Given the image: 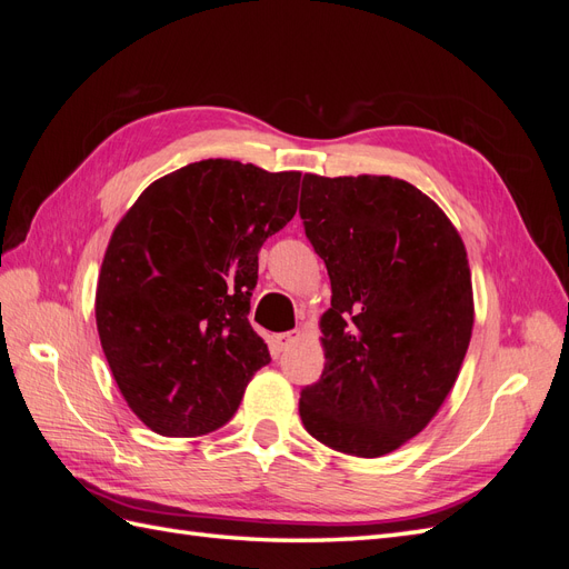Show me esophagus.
Wrapping results in <instances>:
<instances>
[{"label": "esophagus", "mask_w": 569, "mask_h": 569, "mask_svg": "<svg viewBox=\"0 0 569 569\" xmlns=\"http://www.w3.org/2000/svg\"><path fill=\"white\" fill-rule=\"evenodd\" d=\"M301 337V330H291V332H280V335H272V349L278 351V353H282V351H287L291 343H295L297 339Z\"/></svg>", "instance_id": "obj_1"}]
</instances>
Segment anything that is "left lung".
Wrapping results in <instances>:
<instances>
[{"label": "left lung", "instance_id": "obj_1", "mask_svg": "<svg viewBox=\"0 0 569 569\" xmlns=\"http://www.w3.org/2000/svg\"><path fill=\"white\" fill-rule=\"evenodd\" d=\"M299 213L332 284L325 370L299 416L335 451L387 456L458 380L475 325L468 251L449 216L399 178L306 173Z\"/></svg>", "mask_w": 569, "mask_h": 569}]
</instances>
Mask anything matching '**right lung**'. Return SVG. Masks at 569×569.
I'll return each instance as SVG.
<instances>
[{
	"mask_svg": "<svg viewBox=\"0 0 569 569\" xmlns=\"http://www.w3.org/2000/svg\"><path fill=\"white\" fill-rule=\"evenodd\" d=\"M301 173L206 159L151 182L116 226L94 316L130 410L161 437L226 425L268 343L249 325L258 251L297 213Z\"/></svg>",
	"mask_w": 569,
	"mask_h": 569,
	"instance_id": "right-lung-1",
	"label": "right lung"
}]
</instances>
